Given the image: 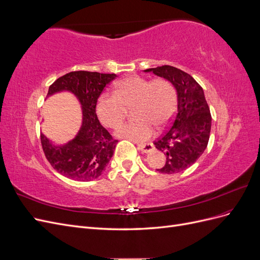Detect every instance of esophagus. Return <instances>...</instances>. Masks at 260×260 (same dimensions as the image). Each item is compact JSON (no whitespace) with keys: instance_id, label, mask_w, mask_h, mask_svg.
Wrapping results in <instances>:
<instances>
[{"instance_id":"34e87169","label":"esophagus","mask_w":260,"mask_h":260,"mask_svg":"<svg viewBox=\"0 0 260 260\" xmlns=\"http://www.w3.org/2000/svg\"><path fill=\"white\" fill-rule=\"evenodd\" d=\"M138 147H139V149L142 153H149V152H152L153 149H154V145L152 144V143H147V144H139L138 145Z\"/></svg>"}]
</instances>
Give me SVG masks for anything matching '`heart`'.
Returning <instances> with one entry per match:
<instances>
[{
  "instance_id": "heart-1",
  "label": "heart",
  "mask_w": 260,
  "mask_h": 260,
  "mask_svg": "<svg viewBox=\"0 0 260 260\" xmlns=\"http://www.w3.org/2000/svg\"><path fill=\"white\" fill-rule=\"evenodd\" d=\"M133 108L138 120L118 125V138L136 142L152 138L153 124L162 129L170 122L177 109V94L172 84L165 79L151 80L141 76H130L115 84V93H102L96 102V114L106 127H116L127 112Z\"/></svg>"
}]
</instances>
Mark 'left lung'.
<instances>
[{"instance_id": "obj_1", "label": "left lung", "mask_w": 260, "mask_h": 260, "mask_svg": "<svg viewBox=\"0 0 260 260\" xmlns=\"http://www.w3.org/2000/svg\"><path fill=\"white\" fill-rule=\"evenodd\" d=\"M144 72L168 80L177 91L175 119L154 144L166 157L164 166L156 170L161 174H178L191 167L207 147L211 116L205 94L192 76L176 67L165 65Z\"/></svg>"}]
</instances>
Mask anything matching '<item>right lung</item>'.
Listing matches in <instances>:
<instances>
[{"label":"right lung","mask_w":260,"mask_h":260,"mask_svg":"<svg viewBox=\"0 0 260 260\" xmlns=\"http://www.w3.org/2000/svg\"><path fill=\"white\" fill-rule=\"evenodd\" d=\"M115 74L72 72L50 85L48 96L59 92H70L79 101L82 123L76 137L65 144L56 145L44 135L41 144L46 159L60 175L76 181H91L103 175L114 155L117 140L99 121L96 102Z\"/></svg>","instance_id":"add662e5"}]
</instances>
